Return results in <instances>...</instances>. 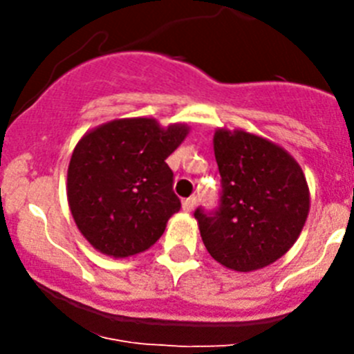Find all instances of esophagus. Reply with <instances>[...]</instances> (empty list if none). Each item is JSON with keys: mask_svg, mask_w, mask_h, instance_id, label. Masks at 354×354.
I'll return each mask as SVG.
<instances>
[{"mask_svg": "<svg viewBox=\"0 0 354 354\" xmlns=\"http://www.w3.org/2000/svg\"><path fill=\"white\" fill-rule=\"evenodd\" d=\"M195 205H196V198H195V196H189V198L183 200V209L186 212H192L193 209H195Z\"/></svg>", "mask_w": 354, "mask_h": 354, "instance_id": "1", "label": "esophagus"}]
</instances>
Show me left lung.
Returning <instances> with one entry per match:
<instances>
[{
  "label": "left lung",
  "instance_id": "8db88e82",
  "mask_svg": "<svg viewBox=\"0 0 354 354\" xmlns=\"http://www.w3.org/2000/svg\"><path fill=\"white\" fill-rule=\"evenodd\" d=\"M221 205L196 209L211 257L239 273L262 270L286 255L310 211V192L298 161L271 140L245 129L214 131Z\"/></svg>",
  "mask_w": 354,
  "mask_h": 354
}]
</instances>
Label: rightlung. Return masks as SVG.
Instances as JSON below:
<instances>
[{"label":"right lung","instance_id":"obj_1","mask_svg":"<svg viewBox=\"0 0 354 354\" xmlns=\"http://www.w3.org/2000/svg\"><path fill=\"white\" fill-rule=\"evenodd\" d=\"M189 133L152 117L117 118L84 133L67 170V200L81 236L97 252L126 259L162 236L180 209L167 158Z\"/></svg>","mask_w":354,"mask_h":354}]
</instances>
